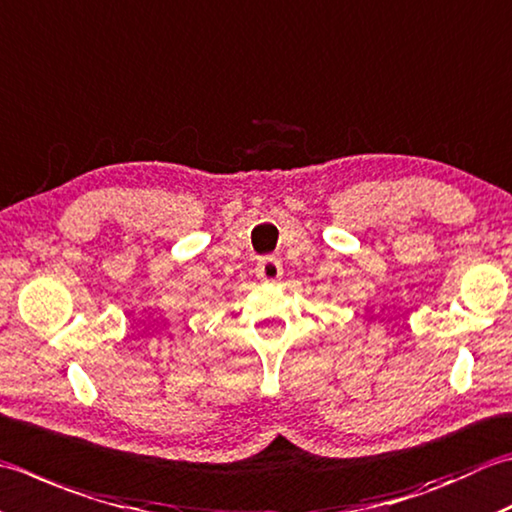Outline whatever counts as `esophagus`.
Here are the masks:
<instances>
[{"instance_id": "obj_1", "label": "esophagus", "mask_w": 512, "mask_h": 512, "mask_svg": "<svg viewBox=\"0 0 512 512\" xmlns=\"http://www.w3.org/2000/svg\"><path fill=\"white\" fill-rule=\"evenodd\" d=\"M282 275H284V268L277 257H264L262 262L257 264V279H262L266 284H275Z\"/></svg>"}]
</instances>
